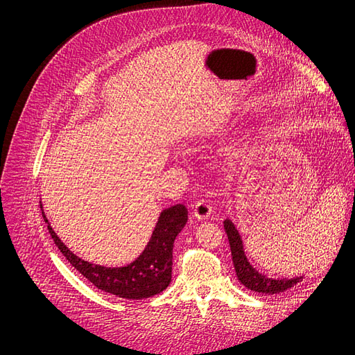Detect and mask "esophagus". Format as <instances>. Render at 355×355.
<instances>
[{"label": "esophagus", "instance_id": "34e87169", "mask_svg": "<svg viewBox=\"0 0 355 355\" xmlns=\"http://www.w3.org/2000/svg\"><path fill=\"white\" fill-rule=\"evenodd\" d=\"M211 212H212L211 205L208 202H204V201H200L194 207H192V215H194V218H197L200 220L208 219Z\"/></svg>", "mask_w": 355, "mask_h": 355}]
</instances>
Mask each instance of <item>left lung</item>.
I'll list each match as a JSON object with an SVG mask.
<instances>
[{"instance_id": "8db88e82", "label": "left lung", "mask_w": 355, "mask_h": 355, "mask_svg": "<svg viewBox=\"0 0 355 355\" xmlns=\"http://www.w3.org/2000/svg\"><path fill=\"white\" fill-rule=\"evenodd\" d=\"M354 150H355V146L352 143V151ZM354 154H355V151H354ZM223 228H225V232H227V235H228V241L231 245L232 262H234L236 276H238L239 282L249 290H253V292H257V293H265V295H277V293H283V292H286V290L295 287L297 283H300L303 280V276L272 279V277H268L266 275L261 273L259 270H256L248 259V256L243 249V241L241 238L238 228L235 227V223L232 222V219H230V218L225 219Z\"/></svg>"}]
</instances>
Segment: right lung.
Returning a JSON list of instances; mask_svg holds the SVG:
<instances>
[{"label":"right lung","mask_w":355,"mask_h":355,"mask_svg":"<svg viewBox=\"0 0 355 355\" xmlns=\"http://www.w3.org/2000/svg\"><path fill=\"white\" fill-rule=\"evenodd\" d=\"M41 208L42 202H41ZM49 234L71 265L96 287L127 300L147 299L163 292L171 282L173 248L188 220V209L175 204L161 211L150 241L137 259L120 268H107L83 261L60 241L42 209Z\"/></svg>","instance_id":"1"}]
</instances>
